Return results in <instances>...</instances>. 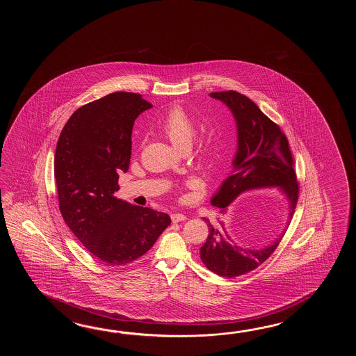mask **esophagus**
I'll use <instances>...</instances> for the list:
<instances>
[{
    "mask_svg": "<svg viewBox=\"0 0 356 356\" xmlns=\"http://www.w3.org/2000/svg\"><path fill=\"white\" fill-rule=\"evenodd\" d=\"M170 218H172L173 222H181V221H184V220L187 219L186 215H183V213H172Z\"/></svg>",
    "mask_w": 356,
    "mask_h": 356,
    "instance_id": "esophagus-1",
    "label": "esophagus"
}]
</instances>
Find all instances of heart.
Segmentation results:
<instances>
[{
    "instance_id": "b5f03b06",
    "label": "heart",
    "mask_w": 356,
    "mask_h": 356,
    "mask_svg": "<svg viewBox=\"0 0 356 356\" xmlns=\"http://www.w3.org/2000/svg\"><path fill=\"white\" fill-rule=\"evenodd\" d=\"M161 131L177 149L187 150L196 134V124L184 108L177 106H173L168 112L161 124ZM215 154H216V147L211 140L202 138L198 143L195 156L200 161L207 163L212 160Z\"/></svg>"
}]
</instances>
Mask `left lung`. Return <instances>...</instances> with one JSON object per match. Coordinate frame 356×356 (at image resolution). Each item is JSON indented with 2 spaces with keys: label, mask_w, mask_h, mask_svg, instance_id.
<instances>
[{
  "label": "left lung",
  "mask_w": 356,
  "mask_h": 356,
  "mask_svg": "<svg viewBox=\"0 0 356 356\" xmlns=\"http://www.w3.org/2000/svg\"><path fill=\"white\" fill-rule=\"evenodd\" d=\"M232 111L238 129V152L233 172L212 197V206L224 215L227 207L243 192L280 187L288 198V221L279 236L265 248H243L232 241L221 220L204 219L209 235L200 250L204 265L222 277H236L256 270L273 254L286 233L296 211L299 184L289 141L280 127L271 121L248 97L234 90L211 92Z\"/></svg>",
  "instance_id": "1"
}]
</instances>
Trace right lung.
I'll list each match as a JSON object with an SVG mask.
<instances>
[{"label":"right lung","instance_id":"right-lung-1","mask_svg":"<svg viewBox=\"0 0 356 356\" xmlns=\"http://www.w3.org/2000/svg\"><path fill=\"white\" fill-rule=\"evenodd\" d=\"M152 104L117 91L80 106L60 131L54 177L62 218L102 264L123 266L152 248L170 224L168 213L114 196L127 172L135 120Z\"/></svg>","mask_w":356,"mask_h":356}]
</instances>
